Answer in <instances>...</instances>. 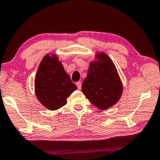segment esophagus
Wrapping results in <instances>:
<instances>
[{"instance_id":"esophagus-1","label":"esophagus","mask_w":160,"mask_h":160,"mask_svg":"<svg viewBox=\"0 0 160 160\" xmlns=\"http://www.w3.org/2000/svg\"><path fill=\"white\" fill-rule=\"evenodd\" d=\"M76 85H77L78 89H79V90L81 89V87H82V84H81L80 81H78V82H76Z\"/></svg>"}]
</instances>
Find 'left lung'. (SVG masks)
Here are the masks:
<instances>
[{"mask_svg":"<svg viewBox=\"0 0 160 160\" xmlns=\"http://www.w3.org/2000/svg\"><path fill=\"white\" fill-rule=\"evenodd\" d=\"M122 91V82L114 62L107 53L96 52L83 80L82 93L96 108L105 110L118 103Z\"/></svg>","mask_w":160,"mask_h":160,"instance_id":"left-lung-1","label":"left lung"}]
</instances>
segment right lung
<instances>
[{
  "mask_svg": "<svg viewBox=\"0 0 160 160\" xmlns=\"http://www.w3.org/2000/svg\"><path fill=\"white\" fill-rule=\"evenodd\" d=\"M77 89L54 53L44 56L35 78L36 98L46 109L55 111L67 103V98Z\"/></svg>",
  "mask_w": 160,
  "mask_h": 160,
  "instance_id": "right-lung-1",
  "label": "right lung"
}]
</instances>
